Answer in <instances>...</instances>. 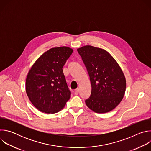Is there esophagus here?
I'll use <instances>...</instances> for the list:
<instances>
[{
	"mask_svg": "<svg viewBox=\"0 0 151 151\" xmlns=\"http://www.w3.org/2000/svg\"><path fill=\"white\" fill-rule=\"evenodd\" d=\"M74 93H75V94L76 95H78V94H79V90L78 88L76 89V90H75Z\"/></svg>",
	"mask_w": 151,
	"mask_h": 151,
	"instance_id": "34e87169",
	"label": "esophagus"
}]
</instances>
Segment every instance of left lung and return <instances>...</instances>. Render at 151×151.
Here are the masks:
<instances>
[{
  "label": "left lung",
  "mask_w": 151,
  "mask_h": 151,
  "mask_svg": "<svg viewBox=\"0 0 151 151\" xmlns=\"http://www.w3.org/2000/svg\"><path fill=\"white\" fill-rule=\"evenodd\" d=\"M77 51L91 84V95L85 104L96 113L111 111L120 103L125 92L126 81L121 68L104 50L86 45Z\"/></svg>",
  "instance_id": "left-lung-1"
}]
</instances>
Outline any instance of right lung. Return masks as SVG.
Returning a JSON list of instances; mask_svg holds the SVG:
<instances>
[{
  "mask_svg": "<svg viewBox=\"0 0 151 151\" xmlns=\"http://www.w3.org/2000/svg\"><path fill=\"white\" fill-rule=\"evenodd\" d=\"M67 47L52 48L33 64L26 78L27 95L37 109L46 114L61 110L69 100V90L63 67L73 52Z\"/></svg>",
  "mask_w": 151,
  "mask_h": 151,
  "instance_id": "right-lung-1",
  "label": "right lung"
}]
</instances>
